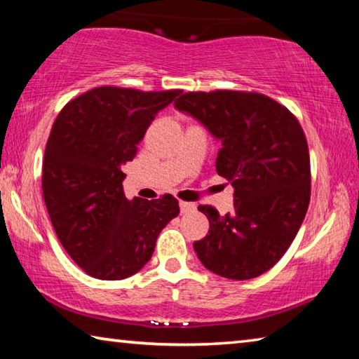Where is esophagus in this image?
Here are the masks:
<instances>
[{"mask_svg": "<svg viewBox=\"0 0 359 359\" xmlns=\"http://www.w3.org/2000/svg\"><path fill=\"white\" fill-rule=\"evenodd\" d=\"M179 205H180V212H182V214H187V212H191V210L196 209V205H194L193 203L180 201V203H179Z\"/></svg>", "mask_w": 359, "mask_h": 359, "instance_id": "obj_1", "label": "esophagus"}]
</instances>
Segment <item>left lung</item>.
Masks as SVG:
<instances>
[{"mask_svg":"<svg viewBox=\"0 0 359 359\" xmlns=\"http://www.w3.org/2000/svg\"><path fill=\"white\" fill-rule=\"evenodd\" d=\"M174 104L220 141L217 172L234 188L231 215L198 208L209 218V233L194 242V252L222 277L264 274L288 250L311 201V158L299 121L255 92H188Z\"/></svg>","mask_w":359,"mask_h":359,"instance_id":"left-lung-1","label":"left lung"}]
</instances>
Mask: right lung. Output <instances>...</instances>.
I'll return each mask as SVG.
<instances>
[{"mask_svg":"<svg viewBox=\"0 0 359 359\" xmlns=\"http://www.w3.org/2000/svg\"><path fill=\"white\" fill-rule=\"evenodd\" d=\"M179 95L104 85L71 100L53 121L42 194L63 248L88 276L121 280L136 274L161 229L179 215L171 194L128 201L121 185V169L151 120Z\"/></svg>","mask_w":359,"mask_h":359,"instance_id":"1","label":"right lung"}]
</instances>
